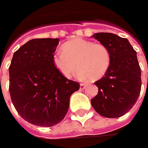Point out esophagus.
I'll return each mask as SVG.
<instances>
[{"label":"esophagus","mask_w":148,"mask_h":148,"mask_svg":"<svg viewBox=\"0 0 148 148\" xmlns=\"http://www.w3.org/2000/svg\"><path fill=\"white\" fill-rule=\"evenodd\" d=\"M86 86H87L86 84H84V83H81V84H80V89H81V90H84V89L86 87Z\"/></svg>","instance_id":"1"}]
</instances>
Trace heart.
<instances>
[{
	"instance_id": "heart-1",
	"label": "heart",
	"mask_w": 148,
	"mask_h": 148,
	"mask_svg": "<svg viewBox=\"0 0 148 148\" xmlns=\"http://www.w3.org/2000/svg\"><path fill=\"white\" fill-rule=\"evenodd\" d=\"M62 51H55L53 63L66 78L80 67L77 76L82 80H99L105 76L111 63V54L105 45L76 38L65 43Z\"/></svg>"
}]
</instances>
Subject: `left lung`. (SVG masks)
<instances>
[{
	"instance_id": "1",
	"label": "left lung",
	"mask_w": 148,
	"mask_h": 148,
	"mask_svg": "<svg viewBox=\"0 0 148 148\" xmlns=\"http://www.w3.org/2000/svg\"><path fill=\"white\" fill-rule=\"evenodd\" d=\"M92 38L110 50L111 63L105 76L95 82L98 94L90 103L101 116L121 117L133 108L141 91V68L137 53L127 38L114 34L96 33Z\"/></svg>"
}]
</instances>
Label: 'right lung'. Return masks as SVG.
Masks as SVG:
<instances>
[{
  "label": "right lung",
  "instance_id": "1",
  "mask_svg": "<svg viewBox=\"0 0 148 148\" xmlns=\"http://www.w3.org/2000/svg\"><path fill=\"white\" fill-rule=\"evenodd\" d=\"M58 38H35L14 52L9 67L10 95L15 110L27 122L51 127L61 122L70 97L80 88L53 63Z\"/></svg>",
  "mask_w": 148,
  "mask_h": 148
}]
</instances>
